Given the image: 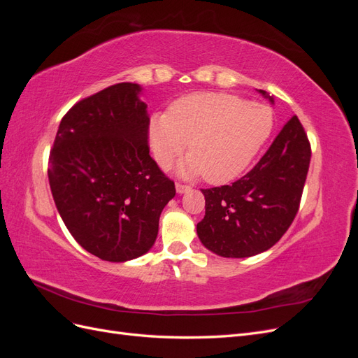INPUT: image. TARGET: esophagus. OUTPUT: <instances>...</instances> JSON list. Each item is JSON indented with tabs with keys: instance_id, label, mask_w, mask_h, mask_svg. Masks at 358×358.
<instances>
[{
	"instance_id": "obj_1",
	"label": "esophagus",
	"mask_w": 358,
	"mask_h": 358,
	"mask_svg": "<svg viewBox=\"0 0 358 358\" xmlns=\"http://www.w3.org/2000/svg\"><path fill=\"white\" fill-rule=\"evenodd\" d=\"M191 188L188 185H182V183H176V192L178 194H185L188 192Z\"/></svg>"
}]
</instances>
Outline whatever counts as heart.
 Here are the masks:
<instances>
[{"label": "heart", "instance_id": "b5f03b06", "mask_svg": "<svg viewBox=\"0 0 358 358\" xmlns=\"http://www.w3.org/2000/svg\"><path fill=\"white\" fill-rule=\"evenodd\" d=\"M273 128L267 106L222 92H194L171 103L166 115H152L148 142L155 161L167 169L188 142V157L176 173L212 185L236 179L251 164Z\"/></svg>", "mask_w": 358, "mask_h": 358}]
</instances>
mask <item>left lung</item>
<instances>
[{
  "label": "left lung",
  "mask_w": 358,
  "mask_h": 358,
  "mask_svg": "<svg viewBox=\"0 0 358 358\" xmlns=\"http://www.w3.org/2000/svg\"><path fill=\"white\" fill-rule=\"evenodd\" d=\"M275 104L273 95L258 90ZM310 162V145L299 117L280 129L257 166L231 185L201 189L204 218L197 236L225 258H246L272 248L299 210Z\"/></svg>",
  "instance_id": "obj_1"
}]
</instances>
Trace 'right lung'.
I'll return each instance as SVG.
<instances>
[{
    "label": "right lung",
    "mask_w": 358,
    "mask_h": 358,
    "mask_svg": "<svg viewBox=\"0 0 358 358\" xmlns=\"http://www.w3.org/2000/svg\"><path fill=\"white\" fill-rule=\"evenodd\" d=\"M137 83H117L74 104L49 157L61 218L83 249L124 263L154 246L176 189L149 155L148 106Z\"/></svg>",
    "instance_id": "1"
}]
</instances>
